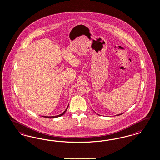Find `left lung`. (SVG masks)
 <instances>
[{
  "instance_id": "8db88e82",
  "label": "left lung",
  "mask_w": 160,
  "mask_h": 160,
  "mask_svg": "<svg viewBox=\"0 0 160 160\" xmlns=\"http://www.w3.org/2000/svg\"><path fill=\"white\" fill-rule=\"evenodd\" d=\"M122 114H118V115H117V116H120V115H121Z\"/></svg>"
}]
</instances>
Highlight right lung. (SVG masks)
Listing matches in <instances>:
<instances>
[{
  "label": "right lung",
  "instance_id": "1",
  "mask_svg": "<svg viewBox=\"0 0 160 160\" xmlns=\"http://www.w3.org/2000/svg\"><path fill=\"white\" fill-rule=\"evenodd\" d=\"M68 107H67V108L65 110V111L63 112V113H62L61 114H60V115H58V116H52V117H48V116H42L44 117H46V118H56V117H58L62 116H63V114L66 112L67 111V110H68Z\"/></svg>",
  "mask_w": 160,
  "mask_h": 160
}]
</instances>
